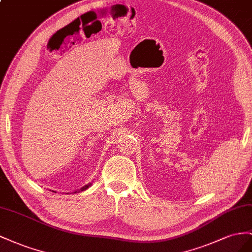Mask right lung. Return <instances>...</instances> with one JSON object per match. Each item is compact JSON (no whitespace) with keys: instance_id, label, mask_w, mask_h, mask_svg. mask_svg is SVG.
Listing matches in <instances>:
<instances>
[{"instance_id":"right-lung-1","label":"right lung","mask_w":252,"mask_h":252,"mask_svg":"<svg viewBox=\"0 0 252 252\" xmlns=\"http://www.w3.org/2000/svg\"><path fill=\"white\" fill-rule=\"evenodd\" d=\"M90 186H91V184H88V185H85V186H83V187H82V188H81L80 190H79V191H84V190H86V189H88ZM76 192H78V191H75L74 193H76Z\"/></svg>"}]
</instances>
